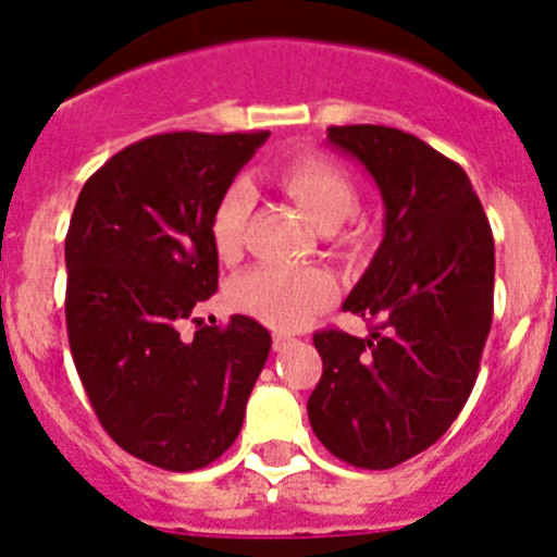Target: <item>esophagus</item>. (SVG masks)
Returning <instances> with one entry per match:
<instances>
[{
	"instance_id": "obj_1",
	"label": "esophagus",
	"mask_w": 557,
	"mask_h": 557,
	"mask_svg": "<svg viewBox=\"0 0 557 557\" xmlns=\"http://www.w3.org/2000/svg\"><path fill=\"white\" fill-rule=\"evenodd\" d=\"M290 345H294V339H290V336H283V334H274L272 336V347L277 352H283L285 347H290Z\"/></svg>"
}]
</instances>
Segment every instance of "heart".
Listing matches in <instances>:
<instances>
[{
	"instance_id": "obj_1",
	"label": "heart",
	"mask_w": 557,
	"mask_h": 557,
	"mask_svg": "<svg viewBox=\"0 0 557 557\" xmlns=\"http://www.w3.org/2000/svg\"><path fill=\"white\" fill-rule=\"evenodd\" d=\"M277 183L323 232L336 234L358 207V190L350 174L323 159H294L277 170ZM252 194L234 183L218 199L210 218V237L218 256L234 258L243 247ZM232 305L280 331L301 329L334 296V283L320 269L256 267L232 283Z\"/></svg>"
}]
</instances>
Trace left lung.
Listing matches in <instances>:
<instances>
[{
  "mask_svg": "<svg viewBox=\"0 0 557 557\" xmlns=\"http://www.w3.org/2000/svg\"><path fill=\"white\" fill-rule=\"evenodd\" d=\"M329 143L361 161L383 196V245L342 305L380 323L367 339L312 336L323 377L307 414L331 455L391 469L434 445L476 383L496 250L471 180L423 139L363 123L331 126Z\"/></svg>",
  "mask_w": 557,
  "mask_h": 557,
  "instance_id": "obj_1",
  "label": "left lung"
}]
</instances>
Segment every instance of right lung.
<instances>
[{
	"label": "right lung",
	"instance_id": "obj_1",
	"mask_svg": "<svg viewBox=\"0 0 557 557\" xmlns=\"http://www.w3.org/2000/svg\"><path fill=\"white\" fill-rule=\"evenodd\" d=\"M269 132L139 139L91 174L66 232V334L99 423L166 471H194L237 440L272 336L196 310L218 290L210 218ZM197 320L194 337L182 334Z\"/></svg>",
	"mask_w": 557,
	"mask_h": 557
}]
</instances>
